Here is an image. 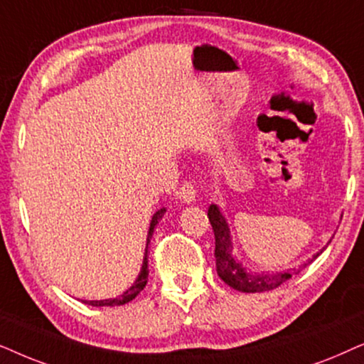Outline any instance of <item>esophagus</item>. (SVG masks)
Masks as SVG:
<instances>
[{
    "label": "esophagus",
    "mask_w": 364,
    "mask_h": 364,
    "mask_svg": "<svg viewBox=\"0 0 364 364\" xmlns=\"http://www.w3.org/2000/svg\"><path fill=\"white\" fill-rule=\"evenodd\" d=\"M178 196H179V200L185 201V203H193V201H195V198H196L195 183L188 181V179H186V181L181 185V188H179Z\"/></svg>",
    "instance_id": "obj_1"
}]
</instances>
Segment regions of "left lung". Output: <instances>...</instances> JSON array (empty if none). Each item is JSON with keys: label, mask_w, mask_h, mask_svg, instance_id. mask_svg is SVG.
Wrapping results in <instances>:
<instances>
[{"label": "left lung", "mask_w": 364, "mask_h": 364, "mask_svg": "<svg viewBox=\"0 0 364 364\" xmlns=\"http://www.w3.org/2000/svg\"><path fill=\"white\" fill-rule=\"evenodd\" d=\"M208 218H210L213 231H215V258L218 276L226 284H230L231 288L243 293L269 291V289L278 288L279 284H283L284 281L289 279L296 271H299L293 269L284 271V273H253V271L243 268L240 261L232 258L230 228H228L225 216L221 215L218 206L211 205L208 208ZM319 253L314 255V258H318Z\"/></svg>", "instance_id": "left-lung-1"}]
</instances>
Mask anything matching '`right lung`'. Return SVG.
I'll use <instances>...</instances> for the list:
<instances>
[{
    "mask_svg": "<svg viewBox=\"0 0 364 364\" xmlns=\"http://www.w3.org/2000/svg\"><path fill=\"white\" fill-rule=\"evenodd\" d=\"M164 211H166V210H164V208H161V210L154 213V216H153V220H151V225H149L148 243H149V240H151V235H153V231H154V226L158 225L159 220H161L163 215H164ZM148 273H149V269H148V251H146V256H144V261H143L141 273H139L138 279L134 281L132 288L126 289V291H124L123 294H121V296H116V298H111V299H101V301H86V299H85L83 303L91 304V306H121V304L129 303V301H132V299L136 298L138 294L143 291L144 287H146V283H148Z\"/></svg>",
    "mask_w": 364,
    "mask_h": 364,
    "instance_id": "right-lung-1",
    "label": "right lung"
}]
</instances>
